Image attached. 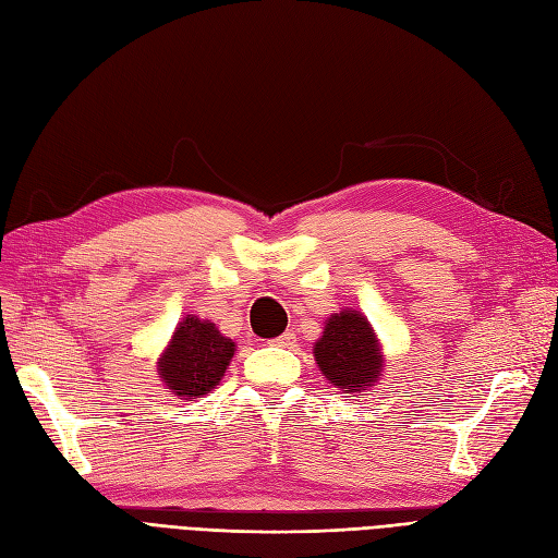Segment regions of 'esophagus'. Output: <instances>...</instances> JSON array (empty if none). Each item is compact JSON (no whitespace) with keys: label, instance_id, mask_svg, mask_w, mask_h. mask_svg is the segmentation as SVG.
<instances>
[{"label":"esophagus","instance_id":"esophagus-1","mask_svg":"<svg viewBox=\"0 0 558 558\" xmlns=\"http://www.w3.org/2000/svg\"><path fill=\"white\" fill-rule=\"evenodd\" d=\"M295 335L293 332H283V335H279V337H275V340H269L267 344L269 347H279V349H291V347H295Z\"/></svg>","mask_w":558,"mask_h":558}]
</instances>
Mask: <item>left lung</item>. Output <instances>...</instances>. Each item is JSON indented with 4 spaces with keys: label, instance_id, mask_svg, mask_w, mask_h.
Masks as SVG:
<instances>
[{
    "label": "left lung",
    "instance_id": "left-lung-1",
    "mask_svg": "<svg viewBox=\"0 0 558 558\" xmlns=\"http://www.w3.org/2000/svg\"><path fill=\"white\" fill-rule=\"evenodd\" d=\"M320 373L337 388L365 391L381 373L375 332L359 312H340L328 318L324 337L314 344Z\"/></svg>",
    "mask_w": 558,
    "mask_h": 558
}]
</instances>
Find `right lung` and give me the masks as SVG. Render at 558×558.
<instances>
[{"label": "right lung", "mask_w": 558, "mask_h": 558, "mask_svg": "<svg viewBox=\"0 0 558 558\" xmlns=\"http://www.w3.org/2000/svg\"><path fill=\"white\" fill-rule=\"evenodd\" d=\"M232 356L234 342L218 332L214 324L185 316L158 369L174 396L199 398L221 381Z\"/></svg>", "instance_id": "1"}]
</instances>
